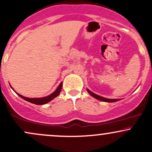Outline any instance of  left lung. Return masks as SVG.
<instances>
[{"label": "left lung", "mask_w": 152, "mask_h": 152, "mask_svg": "<svg viewBox=\"0 0 152 152\" xmlns=\"http://www.w3.org/2000/svg\"><path fill=\"white\" fill-rule=\"evenodd\" d=\"M87 90L91 96H92V97L95 98V99H98V100H100V101H102V102H117V101L120 100L119 99H107V98L101 97V96L97 95V94L93 93V92H91L90 90H89L88 89H87Z\"/></svg>", "instance_id": "1"}]
</instances>
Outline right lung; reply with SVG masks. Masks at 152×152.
<instances>
[{
	"label": "right lung",
	"mask_w": 152,
	"mask_h": 152,
	"mask_svg": "<svg viewBox=\"0 0 152 152\" xmlns=\"http://www.w3.org/2000/svg\"><path fill=\"white\" fill-rule=\"evenodd\" d=\"M62 83L60 84V85H59L58 88H57V90H55L54 92H53V93H52L51 94H50V95L47 96V97H41V98H28V97H23V96L20 95V94H19L18 93H17V94L18 96H20V97L21 98H23V99H25V100L29 102L33 103V104H37V105L45 104H46V103L49 102L50 101H51L52 99H53L54 98L58 97V94H60V91H61V90H62ZM10 87H11V86H10ZM11 88L12 89V87H11ZM12 90H13V89H12Z\"/></svg>",
	"instance_id": "1"
}]
</instances>
